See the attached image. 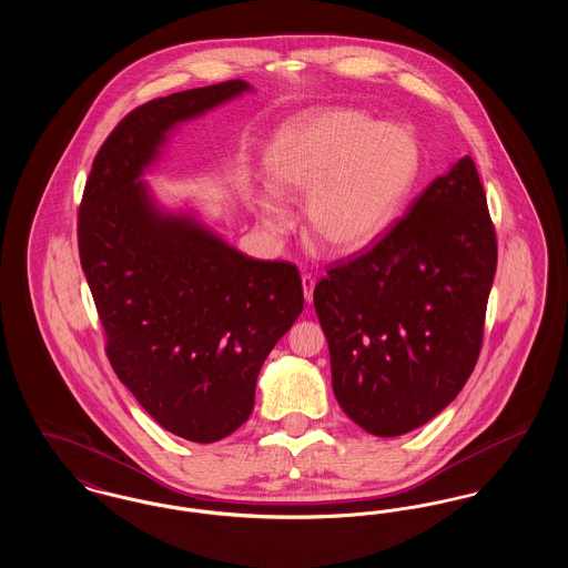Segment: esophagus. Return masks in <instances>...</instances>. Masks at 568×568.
Returning <instances> with one entry per match:
<instances>
[{
  "mask_svg": "<svg viewBox=\"0 0 568 568\" xmlns=\"http://www.w3.org/2000/svg\"><path fill=\"white\" fill-rule=\"evenodd\" d=\"M315 276L313 274H302V290H304V297L306 302H313V290H315Z\"/></svg>",
  "mask_w": 568,
  "mask_h": 568,
  "instance_id": "esophagus-1",
  "label": "esophagus"
}]
</instances>
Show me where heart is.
Segmentation results:
<instances>
[{"mask_svg":"<svg viewBox=\"0 0 568 568\" xmlns=\"http://www.w3.org/2000/svg\"><path fill=\"white\" fill-rule=\"evenodd\" d=\"M419 170V149L398 125L357 110H324L287 125L266 153L272 190L306 197L308 234L329 253L349 255L377 241L396 219ZM272 232L292 225L272 197L260 200Z\"/></svg>","mask_w":568,"mask_h":568,"instance_id":"heart-1","label":"heart"}]
</instances>
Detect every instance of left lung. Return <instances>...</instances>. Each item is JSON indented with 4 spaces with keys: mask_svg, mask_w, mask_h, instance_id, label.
<instances>
[{
    "mask_svg": "<svg viewBox=\"0 0 568 568\" xmlns=\"http://www.w3.org/2000/svg\"><path fill=\"white\" fill-rule=\"evenodd\" d=\"M498 243L475 162L434 179L377 243L315 285L332 387L375 436L410 433L470 377Z\"/></svg>",
    "mask_w": 568,
    "mask_h": 568,
    "instance_id": "left-lung-1",
    "label": "left lung"
}]
</instances>
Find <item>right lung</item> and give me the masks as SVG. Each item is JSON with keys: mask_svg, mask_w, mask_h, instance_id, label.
<instances>
[{"mask_svg": "<svg viewBox=\"0 0 568 568\" xmlns=\"http://www.w3.org/2000/svg\"><path fill=\"white\" fill-rule=\"evenodd\" d=\"M248 89L216 82L128 112L100 146L79 209L81 266L119 381L168 433L239 430L276 341L304 306L290 262H260L190 219L163 216L138 183L165 132Z\"/></svg>", "mask_w": 568, "mask_h": 568, "instance_id": "obj_1", "label": "right lung"}]
</instances>
